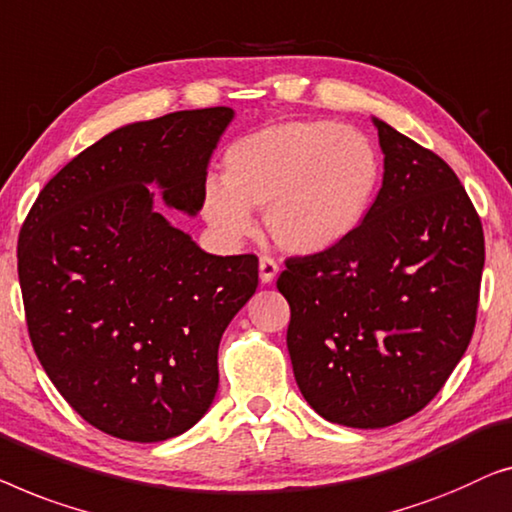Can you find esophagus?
<instances>
[{
	"instance_id": "esophagus-1",
	"label": "esophagus",
	"mask_w": 512,
	"mask_h": 512,
	"mask_svg": "<svg viewBox=\"0 0 512 512\" xmlns=\"http://www.w3.org/2000/svg\"><path fill=\"white\" fill-rule=\"evenodd\" d=\"M278 276V262L271 257H259V280L262 283H273V278Z\"/></svg>"
}]
</instances>
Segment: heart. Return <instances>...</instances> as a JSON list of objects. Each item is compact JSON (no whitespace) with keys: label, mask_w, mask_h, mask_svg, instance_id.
<instances>
[{"label":"heart","mask_w":512,"mask_h":512,"mask_svg":"<svg viewBox=\"0 0 512 512\" xmlns=\"http://www.w3.org/2000/svg\"><path fill=\"white\" fill-rule=\"evenodd\" d=\"M383 157L362 129L287 120L234 141L225 178H208L201 213L227 241L253 232V208L280 248L315 255L350 239L376 201Z\"/></svg>","instance_id":"heart-1"}]
</instances>
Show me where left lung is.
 Wrapping results in <instances>:
<instances>
[{"instance_id": "left-lung-1", "label": "left lung", "mask_w": 512, "mask_h": 512, "mask_svg": "<svg viewBox=\"0 0 512 512\" xmlns=\"http://www.w3.org/2000/svg\"><path fill=\"white\" fill-rule=\"evenodd\" d=\"M383 187L350 239L290 257L287 350L315 413L355 429L415 415L441 392L475 327L485 236L455 171L373 118Z\"/></svg>"}]
</instances>
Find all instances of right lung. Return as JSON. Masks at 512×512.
Instances as JSON below:
<instances>
[{
    "label": "right lung",
    "instance_id": "obj_1",
    "mask_svg": "<svg viewBox=\"0 0 512 512\" xmlns=\"http://www.w3.org/2000/svg\"><path fill=\"white\" fill-rule=\"evenodd\" d=\"M234 111L132 122L76 155L34 201L18 241L27 329L43 371L104 434L157 443L218 392V345L257 290V257L208 255L155 208L201 211Z\"/></svg>",
    "mask_w": 512,
    "mask_h": 512
}]
</instances>
